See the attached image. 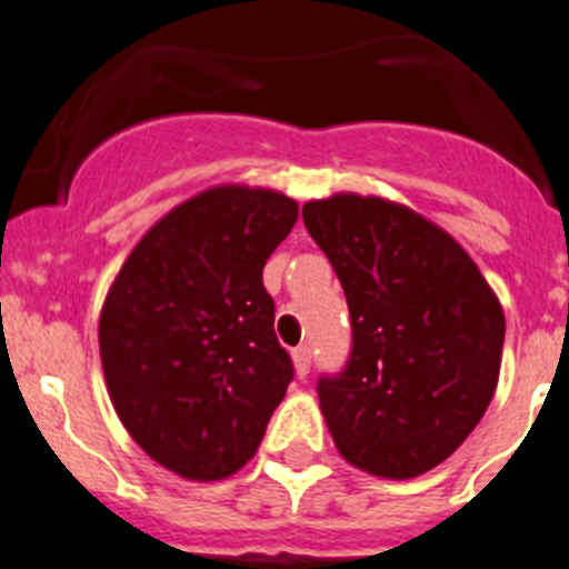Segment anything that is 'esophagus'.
Returning <instances> with one entry per match:
<instances>
[{"instance_id":"1","label":"esophagus","mask_w":569,"mask_h":569,"mask_svg":"<svg viewBox=\"0 0 569 569\" xmlns=\"http://www.w3.org/2000/svg\"><path fill=\"white\" fill-rule=\"evenodd\" d=\"M291 358H295V369L300 378H306L308 369H311V350L308 347H297L295 352H291Z\"/></svg>"}]
</instances>
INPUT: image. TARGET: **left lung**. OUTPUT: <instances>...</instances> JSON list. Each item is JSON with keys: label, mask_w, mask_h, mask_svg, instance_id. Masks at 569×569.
<instances>
[{"label": "left lung", "mask_w": 569, "mask_h": 569, "mask_svg": "<svg viewBox=\"0 0 569 569\" xmlns=\"http://www.w3.org/2000/svg\"><path fill=\"white\" fill-rule=\"evenodd\" d=\"M302 222L350 308V361L317 383L336 450L391 481L433 470L498 389L500 300L453 236L383 197L311 200Z\"/></svg>", "instance_id": "obj_1"}]
</instances>
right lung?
Wrapping results in <instances>:
<instances>
[{
	"label": "right lung",
	"mask_w": 569,
	"mask_h": 569,
	"mask_svg": "<svg viewBox=\"0 0 569 569\" xmlns=\"http://www.w3.org/2000/svg\"><path fill=\"white\" fill-rule=\"evenodd\" d=\"M297 211L280 191L213 186L158 219L110 283L99 313L110 402L180 478L239 472L295 378L261 274Z\"/></svg>",
	"instance_id": "right-lung-1"
}]
</instances>
